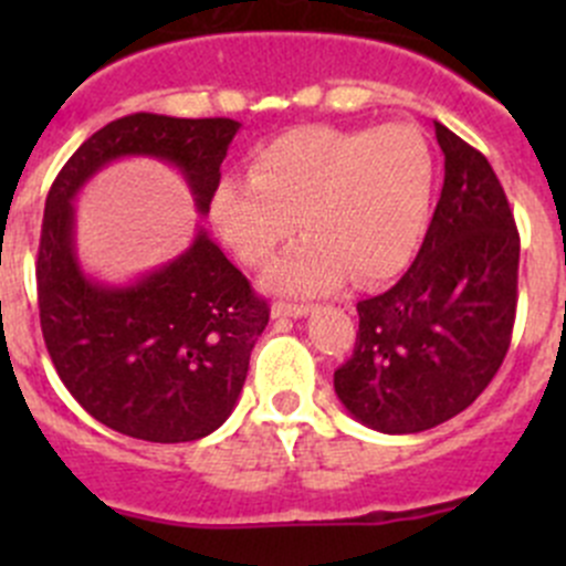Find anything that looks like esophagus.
I'll list each match as a JSON object with an SVG mask.
<instances>
[{"label": "esophagus", "instance_id": "1", "mask_svg": "<svg viewBox=\"0 0 566 566\" xmlns=\"http://www.w3.org/2000/svg\"><path fill=\"white\" fill-rule=\"evenodd\" d=\"M312 312L310 304H287V301H276L271 310L273 317H306Z\"/></svg>", "mask_w": 566, "mask_h": 566}]
</instances>
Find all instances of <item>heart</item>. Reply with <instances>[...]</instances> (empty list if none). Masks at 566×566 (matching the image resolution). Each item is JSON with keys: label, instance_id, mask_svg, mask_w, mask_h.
I'll return each mask as SVG.
<instances>
[{"label": "heart", "instance_id": "1", "mask_svg": "<svg viewBox=\"0 0 566 566\" xmlns=\"http://www.w3.org/2000/svg\"><path fill=\"white\" fill-rule=\"evenodd\" d=\"M251 180L224 177L210 199L216 230L251 268H265L306 232L271 273L284 293H325L350 273L358 284L397 276L430 224L436 158L410 125H310L262 147Z\"/></svg>", "mask_w": 566, "mask_h": 566}]
</instances>
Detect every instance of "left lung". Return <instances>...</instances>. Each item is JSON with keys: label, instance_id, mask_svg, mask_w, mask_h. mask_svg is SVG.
I'll use <instances>...</instances> for the list:
<instances>
[{"label": "left lung", "instance_id": "obj_1", "mask_svg": "<svg viewBox=\"0 0 566 566\" xmlns=\"http://www.w3.org/2000/svg\"><path fill=\"white\" fill-rule=\"evenodd\" d=\"M443 188L405 276L358 301L353 356L336 397L373 430L405 436L443 424L504 364L517 306L521 235L488 158L436 123Z\"/></svg>", "mask_w": 566, "mask_h": 566}]
</instances>
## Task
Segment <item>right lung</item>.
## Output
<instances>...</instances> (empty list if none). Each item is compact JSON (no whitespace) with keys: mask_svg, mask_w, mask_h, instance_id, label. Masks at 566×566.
Returning <instances> with one entry per match:
<instances>
[{"mask_svg":"<svg viewBox=\"0 0 566 566\" xmlns=\"http://www.w3.org/2000/svg\"><path fill=\"white\" fill-rule=\"evenodd\" d=\"M238 128L230 117L128 114L95 130L45 197L35 268L45 347L73 399L128 438L186 443L219 430L271 310L202 230L128 287L93 282L73 247V199L114 158L150 156L186 175L205 216Z\"/></svg>","mask_w":566,"mask_h":566,"instance_id":"1","label":"right lung"}]
</instances>
